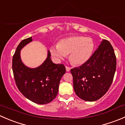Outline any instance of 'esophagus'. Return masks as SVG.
Masks as SVG:
<instances>
[{
  "instance_id": "esophagus-1",
  "label": "esophagus",
  "mask_w": 125,
  "mask_h": 125,
  "mask_svg": "<svg viewBox=\"0 0 125 125\" xmlns=\"http://www.w3.org/2000/svg\"><path fill=\"white\" fill-rule=\"evenodd\" d=\"M65 68H66V71H67V72H69V71H70V70H71L70 68L68 67V66H65Z\"/></svg>"
}]
</instances>
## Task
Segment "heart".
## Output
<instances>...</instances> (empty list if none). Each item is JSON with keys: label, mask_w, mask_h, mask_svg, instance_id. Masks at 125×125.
Segmentation results:
<instances>
[{"label": "heart", "mask_w": 125, "mask_h": 125, "mask_svg": "<svg viewBox=\"0 0 125 125\" xmlns=\"http://www.w3.org/2000/svg\"><path fill=\"white\" fill-rule=\"evenodd\" d=\"M94 48V42L90 37L74 36L61 39L57 45L51 46L50 52L57 61L69 54V59L74 65H82L90 59Z\"/></svg>", "instance_id": "heart-1"}]
</instances>
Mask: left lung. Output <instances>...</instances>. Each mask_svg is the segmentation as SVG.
Instances as JSON below:
<instances>
[{
	"mask_svg": "<svg viewBox=\"0 0 125 125\" xmlns=\"http://www.w3.org/2000/svg\"><path fill=\"white\" fill-rule=\"evenodd\" d=\"M116 70V57L109 42L103 39L85 63L71 70L75 94L82 100L94 102L106 93Z\"/></svg>",
	"mask_w": 125,
	"mask_h": 125,
	"instance_id": "1",
	"label": "left lung"
}]
</instances>
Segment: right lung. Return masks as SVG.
I'll return each instance as SVG.
<instances>
[{"label":"right lung","instance_id":"1","mask_svg":"<svg viewBox=\"0 0 125 125\" xmlns=\"http://www.w3.org/2000/svg\"><path fill=\"white\" fill-rule=\"evenodd\" d=\"M32 41V37L24 39L17 46L12 58V71L16 85L22 94L34 103L47 104L57 96L62 77L66 73L63 64H55L48 50L47 57L34 68L26 66L22 61L21 51Z\"/></svg>","mask_w":125,"mask_h":125}]
</instances>
